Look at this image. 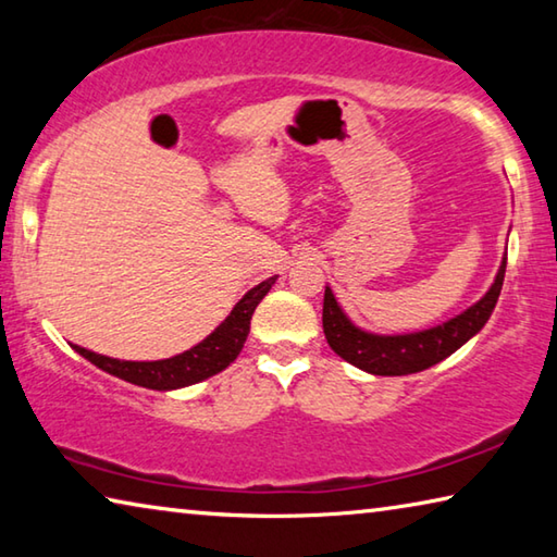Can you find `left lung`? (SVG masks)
Listing matches in <instances>:
<instances>
[{"label":"left lung","mask_w":557,"mask_h":557,"mask_svg":"<svg viewBox=\"0 0 557 557\" xmlns=\"http://www.w3.org/2000/svg\"><path fill=\"white\" fill-rule=\"evenodd\" d=\"M504 275L506 256L502 258L492 287L486 289L482 299L474 301L461 314L447 319V322L408 334H373L356 326L336 301L332 287L326 285L322 312L326 344L346 363L373 375H408L425 371L430 366L445 361L447 356L465 346L471 336L482 332L494 312L498 295H502Z\"/></svg>","instance_id":"1"}]
</instances>
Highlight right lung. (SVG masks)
Segmentation results:
<instances>
[{"label": "right lung", "instance_id": "1", "mask_svg": "<svg viewBox=\"0 0 557 557\" xmlns=\"http://www.w3.org/2000/svg\"><path fill=\"white\" fill-rule=\"evenodd\" d=\"M277 277H270L260 285L245 292V297L231 309V314L223 319V322L213 329V332L199 342L196 346L188 348L184 354H176L172 358H162V361H120V358H110L96 351H88V348L75 346L83 358H88L92 366H98L100 371L110 375H117V379L143 385L149 391H176L186 388V385L201 383L211 375L221 373L223 369L238 358L243 351L245 338L250 334V319L256 307L268 295L270 287L275 285Z\"/></svg>", "mask_w": 557, "mask_h": 557}]
</instances>
